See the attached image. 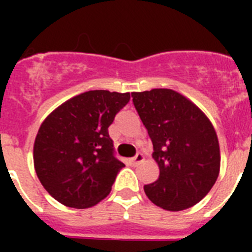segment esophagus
I'll return each mask as SVG.
<instances>
[{"label": "esophagus", "instance_id": "esophagus-1", "mask_svg": "<svg viewBox=\"0 0 252 252\" xmlns=\"http://www.w3.org/2000/svg\"><path fill=\"white\" fill-rule=\"evenodd\" d=\"M142 161H144V156H142V153H137L133 158H132V163H133L134 166L138 165V163H141Z\"/></svg>", "mask_w": 252, "mask_h": 252}]
</instances>
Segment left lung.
<instances>
[{"mask_svg": "<svg viewBox=\"0 0 252 252\" xmlns=\"http://www.w3.org/2000/svg\"><path fill=\"white\" fill-rule=\"evenodd\" d=\"M133 104L153 142L159 176L144 191L162 209L193 207L215 186L220 174L217 133L207 115L171 89L132 93Z\"/></svg>", "mask_w": 252, "mask_h": 252, "instance_id": "1", "label": "left lung"}]
</instances>
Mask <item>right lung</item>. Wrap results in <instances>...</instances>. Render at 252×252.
<instances>
[{"instance_id":"right-lung-1","label":"right lung","mask_w":252,"mask_h":252,"mask_svg":"<svg viewBox=\"0 0 252 252\" xmlns=\"http://www.w3.org/2000/svg\"><path fill=\"white\" fill-rule=\"evenodd\" d=\"M129 93L91 90L45 118L33 144V166L45 191L65 207L85 209L107 197L124 163L114 156L108 126Z\"/></svg>"}]
</instances>
